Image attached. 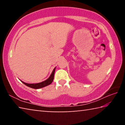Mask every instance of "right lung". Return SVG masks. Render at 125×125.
<instances>
[{
  "mask_svg": "<svg viewBox=\"0 0 125 125\" xmlns=\"http://www.w3.org/2000/svg\"><path fill=\"white\" fill-rule=\"evenodd\" d=\"M55 69H56V67H55L53 69V70L51 74L50 75L49 78H48L47 79H46V80H45V81H43V82H40V83L30 84V83H25V82L21 81H21L22 83H24L25 85H26V86H29V87H30V88L36 89H40V88H43V87H45V86L50 85V84H51L52 83L53 80V79H54V72H55Z\"/></svg>",
  "mask_w": 125,
  "mask_h": 125,
  "instance_id": "right-lung-1",
  "label": "right lung"
}]
</instances>
